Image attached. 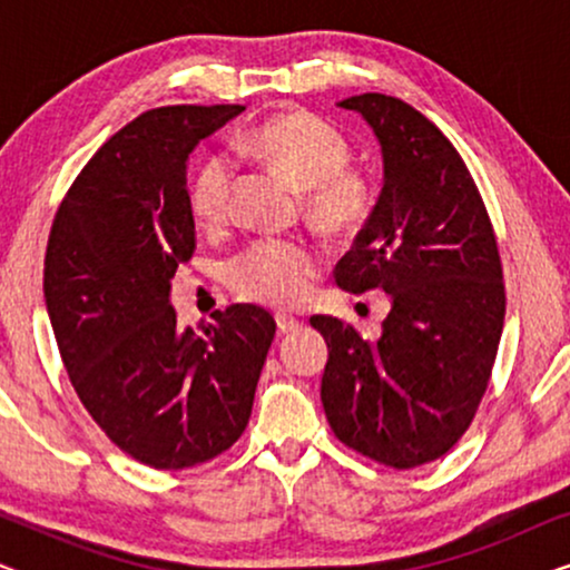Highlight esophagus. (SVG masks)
Segmentation results:
<instances>
[{
	"mask_svg": "<svg viewBox=\"0 0 570 570\" xmlns=\"http://www.w3.org/2000/svg\"><path fill=\"white\" fill-rule=\"evenodd\" d=\"M275 322H277V330L283 332V334L298 332V326H301L298 318H295V316H287V314H277V316H275Z\"/></svg>",
	"mask_w": 570,
	"mask_h": 570,
	"instance_id": "1",
	"label": "esophagus"
}]
</instances>
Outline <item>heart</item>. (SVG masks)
<instances>
[{
    "label": "heart",
    "instance_id": "1",
    "mask_svg": "<svg viewBox=\"0 0 570 570\" xmlns=\"http://www.w3.org/2000/svg\"><path fill=\"white\" fill-rule=\"evenodd\" d=\"M238 158L256 160L303 189V209L332 236H350L368 223L376 186L361 168L347 166L350 145L332 124L314 114L275 116L236 137ZM233 168L223 155L202 160L189 186V209L197 225L217 230L230 215ZM324 269L322 248L303 238H264L230 264V287L240 298L264 306H295Z\"/></svg>",
    "mask_w": 570,
    "mask_h": 570
}]
</instances>
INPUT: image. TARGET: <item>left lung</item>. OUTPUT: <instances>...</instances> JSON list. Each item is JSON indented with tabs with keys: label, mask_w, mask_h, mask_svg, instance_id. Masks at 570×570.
Wrapping results in <instances>:
<instances>
[{
	"label": "left lung",
	"mask_w": 570,
	"mask_h": 570,
	"mask_svg": "<svg viewBox=\"0 0 570 570\" xmlns=\"http://www.w3.org/2000/svg\"><path fill=\"white\" fill-rule=\"evenodd\" d=\"M371 124L384 189L342 256V291H384L379 340L311 316L330 347L322 404L337 439L373 462L412 470L454 449L493 373L505 285L493 223L462 155L400 98L340 100Z\"/></svg>",
	"instance_id": "obj_1"
}]
</instances>
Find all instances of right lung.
I'll return each instance as SVG.
<instances>
[{
	"label": "right lung",
	"mask_w": 570,
	"mask_h": 570,
	"mask_svg": "<svg viewBox=\"0 0 570 570\" xmlns=\"http://www.w3.org/2000/svg\"><path fill=\"white\" fill-rule=\"evenodd\" d=\"M246 106H163L116 131L61 199L46 308L77 396L137 462L186 470L240 439L275 318L236 303L178 326L170 279L197 246L186 160Z\"/></svg>",
	"instance_id": "1"
}]
</instances>
